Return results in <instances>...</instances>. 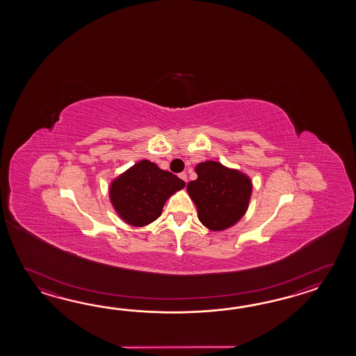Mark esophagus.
<instances>
[{
	"label": "esophagus",
	"instance_id": "1",
	"mask_svg": "<svg viewBox=\"0 0 356 356\" xmlns=\"http://www.w3.org/2000/svg\"><path fill=\"white\" fill-rule=\"evenodd\" d=\"M179 178H181V181H186V183H187V175H186V173H184V172H183V173H181V175H179Z\"/></svg>",
	"mask_w": 356,
	"mask_h": 356
}]
</instances>
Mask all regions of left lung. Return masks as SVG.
Returning a JSON list of instances; mask_svg holds the SVG:
<instances>
[{
  "label": "left lung",
  "mask_w": 356,
  "mask_h": 356,
  "mask_svg": "<svg viewBox=\"0 0 356 356\" xmlns=\"http://www.w3.org/2000/svg\"><path fill=\"white\" fill-rule=\"evenodd\" d=\"M197 179L187 186L196 204L198 219L211 230L234 225L247 211L252 193L248 177L227 169L216 161H204L196 167Z\"/></svg>",
  "instance_id": "left-lung-1"
}]
</instances>
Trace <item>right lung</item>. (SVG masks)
<instances>
[{"mask_svg": "<svg viewBox=\"0 0 356 356\" xmlns=\"http://www.w3.org/2000/svg\"><path fill=\"white\" fill-rule=\"evenodd\" d=\"M184 186L177 175L143 160L112 183L111 200L126 222L144 227L159 218L167 198Z\"/></svg>", "mask_w": 356, "mask_h": 356, "instance_id": "1", "label": "right lung"}]
</instances>
